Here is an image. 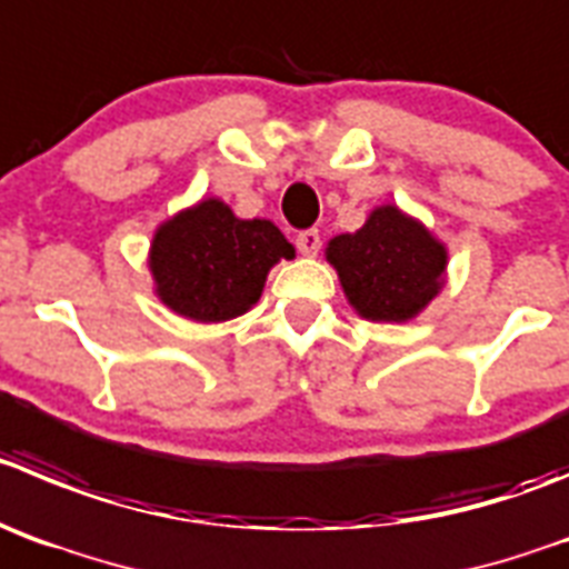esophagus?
Instances as JSON below:
<instances>
[{"label": "esophagus", "instance_id": "esophagus-1", "mask_svg": "<svg viewBox=\"0 0 569 569\" xmlns=\"http://www.w3.org/2000/svg\"><path fill=\"white\" fill-rule=\"evenodd\" d=\"M297 249H300V254H306V258H315L317 252H320L322 241H320V232L317 230H302L300 236L295 238Z\"/></svg>", "mask_w": 569, "mask_h": 569}]
</instances>
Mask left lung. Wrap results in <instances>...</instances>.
Segmentation results:
<instances>
[{"label": "left lung", "instance_id": "1", "mask_svg": "<svg viewBox=\"0 0 569 569\" xmlns=\"http://www.w3.org/2000/svg\"><path fill=\"white\" fill-rule=\"evenodd\" d=\"M326 260L362 320L410 322L443 291L449 249L421 219L379 204L357 232L326 243Z\"/></svg>", "mask_w": 569, "mask_h": 569}]
</instances>
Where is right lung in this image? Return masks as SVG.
<instances>
[{
	"mask_svg": "<svg viewBox=\"0 0 569 569\" xmlns=\"http://www.w3.org/2000/svg\"><path fill=\"white\" fill-rule=\"evenodd\" d=\"M295 258V247L267 219H238L227 201L207 196L153 230L148 269L153 295L193 322H227L247 315L263 295L269 272Z\"/></svg>",
	"mask_w": 569,
	"mask_h": 569,
	"instance_id": "add662e5",
	"label": "right lung"
}]
</instances>
